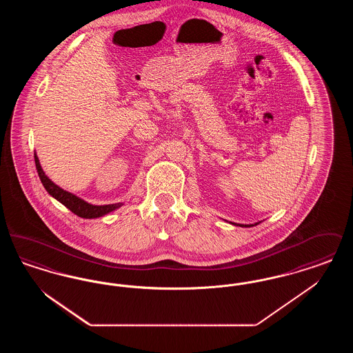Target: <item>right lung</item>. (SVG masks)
<instances>
[{
	"label": "right lung",
	"instance_id": "add662e5",
	"mask_svg": "<svg viewBox=\"0 0 353 353\" xmlns=\"http://www.w3.org/2000/svg\"><path fill=\"white\" fill-rule=\"evenodd\" d=\"M34 160H35V168L38 172V176L41 179V183L45 186V189L49 192V194L52 196L55 200L63 203L68 209H70L74 214L82 217V219H98L101 217L115 209L121 206V203H111V205H91L88 202L83 201L82 199L74 196L72 193H68L59 188L58 185L54 184L50 179L45 174V172L41 168L39 160L37 154L34 153Z\"/></svg>",
	"mask_w": 353,
	"mask_h": 353
}]
</instances>
